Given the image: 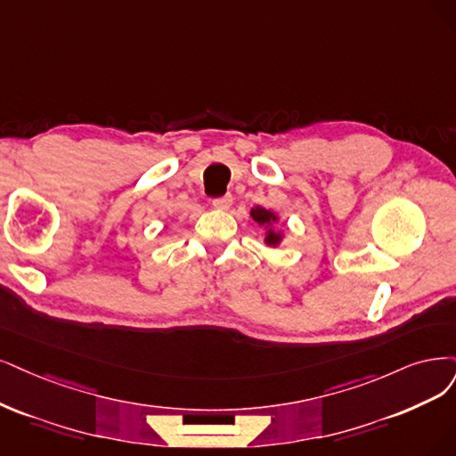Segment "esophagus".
Returning <instances> with one entry per match:
<instances>
[{
    "instance_id": "1",
    "label": "esophagus",
    "mask_w": 456,
    "mask_h": 456,
    "mask_svg": "<svg viewBox=\"0 0 456 456\" xmlns=\"http://www.w3.org/2000/svg\"><path fill=\"white\" fill-rule=\"evenodd\" d=\"M212 205H214V208L227 210L232 205V197L229 193L222 195V197H216V199H212Z\"/></svg>"
}]
</instances>
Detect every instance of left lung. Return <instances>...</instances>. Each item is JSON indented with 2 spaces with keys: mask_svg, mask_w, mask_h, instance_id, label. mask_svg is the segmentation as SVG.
I'll list each match as a JSON object with an SVG mask.
<instances>
[{
  "mask_svg": "<svg viewBox=\"0 0 456 456\" xmlns=\"http://www.w3.org/2000/svg\"><path fill=\"white\" fill-rule=\"evenodd\" d=\"M249 216L254 217L256 224H259L261 227H266V234H265L266 246H278V244L281 242L283 234H281L280 231H274V229H273V224L278 222V216H276L274 212L266 210V208H263V207H256V208H251Z\"/></svg>",
  "mask_w": 456,
  "mask_h": 456,
  "instance_id": "obj_1",
  "label": "left lung"
}]
</instances>
